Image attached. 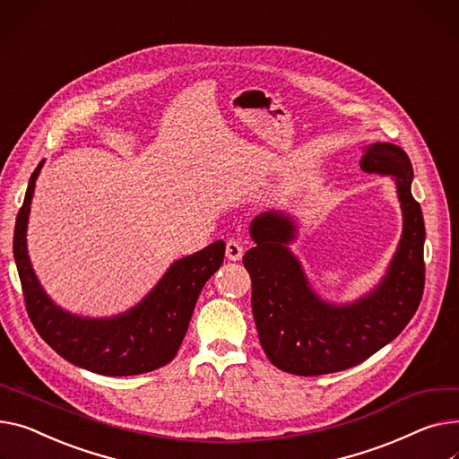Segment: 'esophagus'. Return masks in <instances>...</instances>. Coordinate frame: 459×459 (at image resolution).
Wrapping results in <instances>:
<instances>
[{"mask_svg":"<svg viewBox=\"0 0 459 459\" xmlns=\"http://www.w3.org/2000/svg\"><path fill=\"white\" fill-rule=\"evenodd\" d=\"M225 253H227V258H229L230 262H238V260L243 256V247H241V243H239V241H236V239H229V241H227V249H225Z\"/></svg>","mask_w":459,"mask_h":459,"instance_id":"34e87169","label":"esophagus"}]
</instances>
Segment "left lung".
I'll return each mask as SVG.
<instances>
[{"label": "left lung", "instance_id": "1", "mask_svg": "<svg viewBox=\"0 0 459 459\" xmlns=\"http://www.w3.org/2000/svg\"><path fill=\"white\" fill-rule=\"evenodd\" d=\"M359 168L391 177L403 210V234L384 277L351 302H330L310 284L291 251L295 216L262 212L251 221L255 247L243 256L253 281V316L269 361L286 373L317 377L361 363L393 342L419 308L424 288V220L411 195L413 168L399 145L363 147Z\"/></svg>", "mask_w": 459, "mask_h": 459}]
</instances>
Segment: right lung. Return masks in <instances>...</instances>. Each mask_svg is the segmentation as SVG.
<instances>
[{
  "mask_svg": "<svg viewBox=\"0 0 459 459\" xmlns=\"http://www.w3.org/2000/svg\"><path fill=\"white\" fill-rule=\"evenodd\" d=\"M42 166L44 160L29 178L13 241L27 314L37 332L56 354L91 373L131 377L162 368L177 356L203 286L223 264L225 241L175 260L155 288L126 312L110 317L72 314L46 293L27 253L30 203Z\"/></svg>",
  "mask_w": 459,
  "mask_h": 459,
  "instance_id": "1",
  "label": "right lung"
}]
</instances>
